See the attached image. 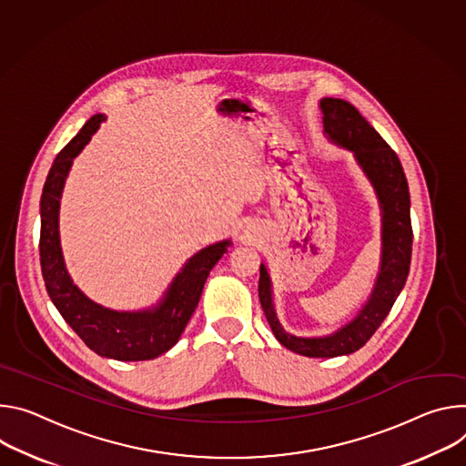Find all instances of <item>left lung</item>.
Instances as JSON below:
<instances>
[{
	"mask_svg": "<svg viewBox=\"0 0 466 466\" xmlns=\"http://www.w3.org/2000/svg\"><path fill=\"white\" fill-rule=\"evenodd\" d=\"M320 109L324 113V133L339 146L353 151L359 167L363 168L380 198L383 222L380 274L369 301L359 315L350 324L326 337L305 339L283 329L276 317L270 276L265 265H261L259 299L276 339L285 348L305 357H339L353 353L369 342L405 285L412 251L410 199L396 151L360 116L351 103L339 97H324L320 99Z\"/></svg>",
	"mask_w": 466,
	"mask_h": 466,
	"instance_id": "1",
	"label": "left lung"
}]
</instances>
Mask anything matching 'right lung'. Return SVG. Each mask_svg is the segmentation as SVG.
I'll use <instances>...</instances> for the list:
<instances>
[{"label": "right lung", "instance_id": "1", "mask_svg": "<svg viewBox=\"0 0 466 466\" xmlns=\"http://www.w3.org/2000/svg\"><path fill=\"white\" fill-rule=\"evenodd\" d=\"M103 115H94L59 151L40 198V267L46 290L61 317L97 355L116 360H147L168 351L181 337L199 301L203 285L229 240L211 244L185 263L159 305L144 311H113L88 299L70 279L59 240L61 194L74 157L88 144Z\"/></svg>", "mask_w": 466, "mask_h": 466}]
</instances>
